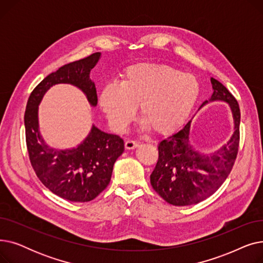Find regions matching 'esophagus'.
<instances>
[{
	"label": "esophagus",
	"mask_w": 263,
	"mask_h": 263,
	"mask_svg": "<svg viewBox=\"0 0 263 263\" xmlns=\"http://www.w3.org/2000/svg\"><path fill=\"white\" fill-rule=\"evenodd\" d=\"M137 146H139V143L135 141H132V140H128V141H126V143H124V147H126V149H134Z\"/></svg>",
	"instance_id": "1"
}]
</instances>
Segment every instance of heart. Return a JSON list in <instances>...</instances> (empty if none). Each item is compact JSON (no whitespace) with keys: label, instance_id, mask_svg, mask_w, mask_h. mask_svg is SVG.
<instances>
[{"label":"heart","instance_id":"1","mask_svg":"<svg viewBox=\"0 0 263 263\" xmlns=\"http://www.w3.org/2000/svg\"><path fill=\"white\" fill-rule=\"evenodd\" d=\"M200 92L197 78L166 65L137 64L124 69L118 85L100 92L99 105L108 122L122 132L139 106L141 120L156 134H168L185 121Z\"/></svg>","mask_w":263,"mask_h":263}]
</instances>
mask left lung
<instances>
[{
  "label": "left lung",
  "mask_w": 263,
  "mask_h": 263,
  "mask_svg": "<svg viewBox=\"0 0 263 263\" xmlns=\"http://www.w3.org/2000/svg\"><path fill=\"white\" fill-rule=\"evenodd\" d=\"M213 93L200 107L212 101L227 102L231 108L234 131L230 140L215 153L200 154L190 144L189 120L182 129L159 144V159L150 175V183L171 204L191 205L210 197L224 183L236 161L240 143L239 103L217 80L211 78Z\"/></svg>",
  "instance_id": "1"
}]
</instances>
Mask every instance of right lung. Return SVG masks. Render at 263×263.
Wrapping results in <instances>:
<instances>
[{
  "instance_id": "1",
  "label": "right lung",
  "mask_w": 263,
  "mask_h": 263,
  "mask_svg": "<svg viewBox=\"0 0 263 263\" xmlns=\"http://www.w3.org/2000/svg\"><path fill=\"white\" fill-rule=\"evenodd\" d=\"M100 57L101 53L96 52L46 77L30 95L24 114L26 147L39 180L55 195L76 202L92 200L108 185L114 163L124 150L123 140L92 126L76 148H52L39 132L38 105L50 87L65 83L79 87L90 105L96 106L98 98L89 73Z\"/></svg>"
}]
</instances>
